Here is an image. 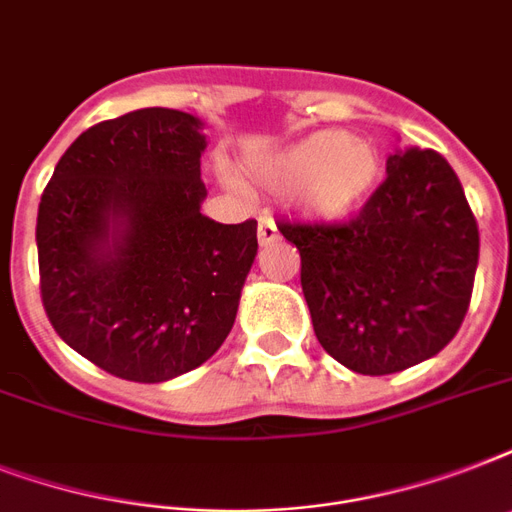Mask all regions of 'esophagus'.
Listing matches in <instances>:
<instances>
[{"mask_svg":"<svg viewBox=\"0 0 512 512\" xmlns=\"http://www.w3.org/2000/svg\"><path fill=\"white\" fill-rule=\"evenodd\" d=\"M279 239V228L273 223L271 217H260V223H257V241L260 244H273V241Z\"/></svg>","mask_w":512,"mask_h":512,"instance_id":"34e87169","label":"esophagus"}]
</instances>
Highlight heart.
<instances>
[{"mask_svg": "<svg viewBox=\"0 0 512 512\" xmlns=\"http://www.w3.org/2000/svg\"><path fill=\"white\" fill-rule=\"evenodd\" d=\"M268 180L284 191L305 188V201L327 220L361 209L380 180V156L340 130L316 132L268 167Z\"/></svg>", "mask_w": 512, "mask_h": 512, "instance_id": "heart-1", "label": "heart"}]
</instances>
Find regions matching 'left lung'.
I'll use <instances>...</instances> for the list:
<instances>
[{
    "instance_id": "obj_1",
    "label": "left lung",
    "mask_w": 512,
    "mask_h": 512,
    "mask_svg": "<svg viewBox=\"0 0 512 512\" xmlns=\"http://www.w3.org/2000/svg\"><path fill=\"white\" fill-rule=\"evenodd\" d=\"M321 348L358 374H393L446 348L468 313L478 223L436 151L388 159V177L348 220L279 223Z\"/></svg>"
}]
</instances>
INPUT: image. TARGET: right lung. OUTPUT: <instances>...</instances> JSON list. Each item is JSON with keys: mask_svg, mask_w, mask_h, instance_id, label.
Listing matches in <instances>:
<instances>
[{"mask_svg": "<svg viewBox=\"0 0 512 512\" xmlns=\"http://www.w3.org/2000/svg\"><path fill=\"white\" fill-rule=\"evenodd\" d=\"M196 116L140 108L68 146L39 201V292L52 329L103 372L164 382L228 337L257 255V220L199 212Z\"/></svg>", "mask_w": 512, "mask_h": 512, "instance_id": "obj_1", "label": "right lung"}]
</instances>
